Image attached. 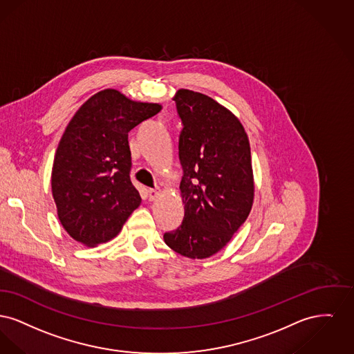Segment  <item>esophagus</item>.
<instances>
[{
  "mask_svg": "<svg viewBox=\"0 0 354 354\" xmlns=\"http://www.w3.org/2000/svg\"><path fill=\"white\" fill-rule=\"evenodd\" d=\"M160 193H161V189H160V187H156V189H149V190H148V196H149L150 201L156 200V198L160 196Z\"/></svg>",
  "mask_w": 354,
  "mask_h": 354,
  "instance_id": "34e87169",
  "label": "esophagus"
}]
</instances>
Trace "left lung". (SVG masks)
Masks as SVG:
<instances>
[{
    "label": "left lung",
    "instance_id": "left-lung-1",
    "mask_svg": "<svg viewBox=\"0 0 354 354\" xmlns=\"http://www.w3.org/2000/svg\"><path fill=\"white\" fill-rule=\"evenodd\" d=\"M183 223L164 234L176 253L196 260L220 252L246 221L254 200L250 144L240 120L206 94L178 89Z\"/></svg>",
    "mask_w": 354,
    "mask_h": 354
}]
</instances>
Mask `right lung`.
<instances>
[{
	"instance_id": "1",
	"label": "right lung",
	"mask_w": 354,
	"mask_h": 354,
	"mask_svg": "<svg viewBox=\"0 0 354 354\" xmlns=\"http://www.w3.org/2000/svg\"><path fill=\"white\" fill-rule=\"evenodd\" d=\"M161 109L104 89L69 121L53 161L52 194L58 220L75 241L89 248L111 241L141 204L131 181L128 133Z\"/></svg>"
}]
</instances>
